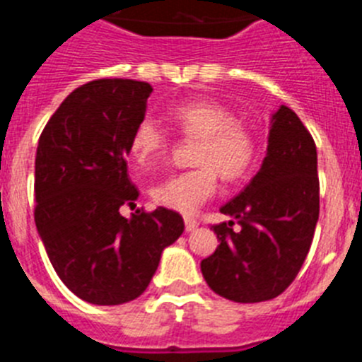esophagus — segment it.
Here are the masks:
<instances>
[{"instance_id": "34e87169", "label": "esophagus", "mask_w": 362, "mask_h": 362, "mask_svg": "<svg viewBox=\"0 0 362 362\" xmlns=\"http://www.w3.org/2000/svg\"><path fill=\"white\" fill-rule=\"evenodd\" d=\"M197 225H199V223H197L196 219H192V217H185V230H187V232H194V230L197 228Z\"/></svg>"}]
</instances>
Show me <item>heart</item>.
<instances>
[{"instance_id":"heart-1","label":"heart","mask_w":362,"mask_h":362,"mask_svg":"<svg viewBox=\"0 0 362 362\" xmlns=\"http://www.w3.org/2000/svg\"><path fill=\"white\" fill-rule=\"evenodd\" d=\"M170 121L187 137L199 139L192 170L174 174L153 185V201L166 209L192 214L217 187V172L226 181L243 177L255 161L257 143L230 108L214 101H187L170 110ZM168 146L165 130L150 117L139 121L130 137V152L141 166L158 161Z\"/></svg>"}]
</instances>
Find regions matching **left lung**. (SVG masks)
Segmentation results:
<instances>
[{
  "instance_id": "8db88e82",
  "label": "left lung",
  "mask_w": 362,
  "mask_h": 362,
  "mask_svg": "<svg viewBox=\"0 0 362 362\" xmlns=\"http://www.w3.org/2000/svg\"><path fill=\"white\" fill-rule=\"evenodd\" d=\"M233 221L212 226L219 246L201 261L217 296L261 303L283 293L308 255L319 219L317 148L296 112L270 114L267 156L238 196L221 206Z\"/></svg>"
}]
</instances>
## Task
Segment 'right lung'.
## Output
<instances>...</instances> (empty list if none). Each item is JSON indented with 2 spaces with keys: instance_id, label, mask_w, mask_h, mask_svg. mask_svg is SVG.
<instances>
[{
  "instance_id": "add662e5",
  "label": "right lung",
  "mask_w": 362,
  "mask_h": 362,
  "mask_svg": "<svg viewBox=\"0 0 362 362\" xmlns=\"http://www.w3.org/2000/svg\"><path fill=\"white\" fill-rule=\"evenodd\" d=\"M152 90L134 79L86 83L57 107L37 143V233L63 284L92 305L137 299L185 230L183 217L163 206L119 212L139 197L127 156Z\"/></svg>"
}]
</instances>
